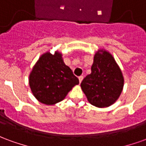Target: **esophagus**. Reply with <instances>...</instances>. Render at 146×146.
<instances>
[{"instance_id": "esophagus-1", "label": "esophagus", "mask_w": 146, "mask_h": 146, "mask_svg": "<svg viewBox=\"0 0 146 146\" xmlns=\"http://www.w3.org/2000/svg\"><path fill=\"white\" fill-rule=\"evenodd\" d=\"M78 78H79V81H80V83H81V81H82L83 79H84V76H79V77H78Z\"/></svg>"}]
</instances>
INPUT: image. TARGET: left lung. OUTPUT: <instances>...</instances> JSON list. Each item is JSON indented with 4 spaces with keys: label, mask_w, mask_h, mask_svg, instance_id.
<instances>
[{
    "label": "left lung",
    "mask_w": 146,
    "mask_h": 146,
    "mask_svg": "<svg viewBox=\"0 0 146 146\" xmlns=\"http://www.w3.org/2000/svg\"><path fill=\"white\" fill-rule=\"evenodd\" d=\"M123 83L121 70L113 55L101 49L95 54L92 73L83 80L80 87L91 104L104 108L119 98Z\"/></svg>",
    "instance_id": "8db88e82"
}]
</instances>
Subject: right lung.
I'll list each match as a JSON object with an SVG mask.
<instances>
[{"label":"right lung","mask_w":146,"mask_h":146,"mask_svg":"<svg viewBox=\"0 0 146 146\" xmlns=\"http://www.w3.org/2000/svg\"><path fill=\"white\" fill-rule=\"evenodd\" d=\"M79 84L70 67L64 63L62 54L56 51L43 54L33 67L29 84L33 96L45 105L62 101L73 87Z\"/></svg>","instance_id":"1"}]
</instances>
